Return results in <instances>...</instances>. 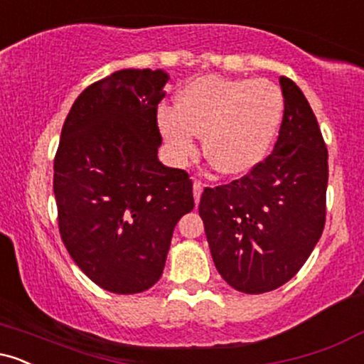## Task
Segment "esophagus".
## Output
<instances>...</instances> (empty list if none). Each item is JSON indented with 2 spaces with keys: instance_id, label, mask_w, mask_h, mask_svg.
Listing matches in <instances>:
<instances>
[{
  "instance_id": "obj_1",
  "label": "esophagus",
  "mask_w": 364,
  "mask_h": 364,
  "mask_svg": "<svg viewBox=\"0 0 364 364\" xmlns=\"http://www.w3.org/2000/svg\"><path fill=\"white\" fill-rule=\"evenodd\" d=\"M202 191H203V183L195 181L193 183V196H195V203H196V205H198L200 196H202Z\"/></svg>"
}]
</instances>
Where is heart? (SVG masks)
Segmentation results:
<instances>
[{
    "instance_id": "1",
    "label": "heart",
    "mask_w": 364,
    "mask_h": 364,
    "mask_svg": "<svg viewBox=\"0 0 364 364\" xmlns=\"http://www.w3.org/2000/svg\"><path fill=\"white\" fill-rule=\"evenodd\" d=\"M284 116V95L265 78L205 75L179 90L176 107L161 106L157 124L178 162L203 150L214 168L241 176L257 168L272 147Z\"/></svg>"
}]
</instances>
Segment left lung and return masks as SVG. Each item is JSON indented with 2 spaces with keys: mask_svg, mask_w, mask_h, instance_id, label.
<instances>
[{
  "mask_svg": "<svg viewBox=\"0 0 364 364\" xmlns=\"http://www.w3.org/2000/svg\"><path fill=\"white\" fill-rule=\"evenodd\" d=\"M279 83L284 116L272 154L243 178L205 188L198 205L215 269L246 294L294 277L325 225L328 152L318 121L291 78Z\"/></svg>",
  "mask_w": 364,
  "mask_h": 364,
  "instance_id": "1",
  "label": "left lung"
}]
</instances>
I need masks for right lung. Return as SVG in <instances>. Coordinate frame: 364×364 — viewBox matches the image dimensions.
I'll return each mask as SVG.
<instances>
[{
    "instance_id": "obj_1",
    "label": "right lung",
    "mask_w": 364,
    "mask_h": 364,
    "mask_svg": "<svg viewBox=\"0 0 364 364\" xmlns=\"http://www.w3.org/2000/svg\"><path fill=\"white\" fill-rule=\"evenodd\" d=\"M162 70H119L73 102L54 157L60 235L92 282L116 294L161 279L174 225L193 210L186 171L159 162Z\"/></svg>"
}]
</instances>
